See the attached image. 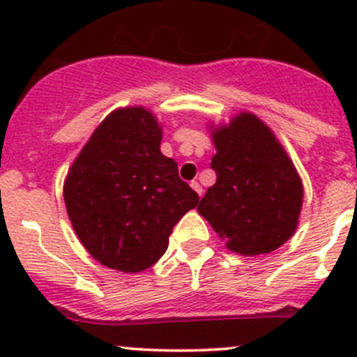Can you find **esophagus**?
I'll return each mask as SVG.
<instances>
[{
  "instance_id": "obj_1",
  "label": "esophagus",
  "mask_w": 357,
  "mask_h": 357,
  "mask_svg": "<svg viewBox=\"0 0 357 357\" xmlns=\"http://www.w3.org/2000/svg\"><path fill=\"white\" fill-rule=\"evenodd\" d=\"M190 186H192V188L195 190V192L199 193V195H202V186H200L199 181H192V183H190Z\"/></svg>"
}]
</instances>
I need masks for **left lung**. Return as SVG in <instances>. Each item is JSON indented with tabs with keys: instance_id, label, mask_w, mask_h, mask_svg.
Masks as SVG:
<instances>
[{
	"instance_id": "obj_1",
	"label": "left lung",
	"mask_w": 357,
	"mask_h": 357,
	"mask_svg": "<svg viewBox=\"0 0 357 357\" xmlns=\"http://www.w3.org/2000/svg\"><path fill=\"white\" fill-rule=\"evenodd\" d=\"M214 185L199 204L229 250L269 254L295 233L302 208L301 176L271 129L250 112L212 131Z\"/></svg>"
}]
</instances>
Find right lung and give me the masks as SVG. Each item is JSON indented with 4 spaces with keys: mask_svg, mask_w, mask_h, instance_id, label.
I'll return each mask as SVG.
<instances>
[{
    "mask_svg": "<svg viewBox=\"0 0 357 357\" xmlns=\"http://www.w3.org/2000/svg\"><path fill=\"white\" fill-rule=\"evenodd\" d=\"M160 142L152 112L114 110L68 169L63 199L72 228L107 268L139 273L155 264L176 222L199 204Z\"/></svg>",
    "mask_w": 357,
    "mask_h": 357,
    "instance_id": "obj_1",
    "label": "right lung"
}]
</instances>
